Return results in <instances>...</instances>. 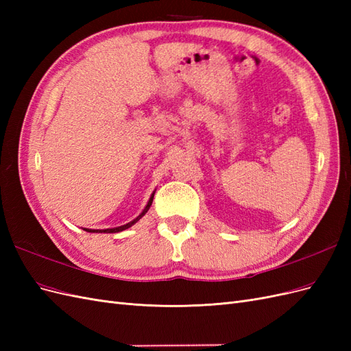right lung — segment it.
Returning a JSON list of instances; mask_svg holds the SVG:
<instances>
[{
	"instance_id": "right-lung-1",
	"label": "right lung",
	"mask_w": 351,
	"mask_h": 351,
	"mask_svg": "<svg viewBox=\"0 0 351 351\" xmlns=\"http://www.w3.org/2000/svg\"><path fill=\"white\" fill-rule=\"evenodd\" d=\"M154 195H155V192L152 193V196L149 197V202H147V205L145 206V209L142 210V214L137 217V218H134L133 221H130V222H127V224H124V226H120V227H115V228H105V230H90V228H84V231H88V232H120V231H123V230H127V228H130L132 226H134L137 221H139L147 210H149V208H151V205H152V200H154Z\"/></svg>"
}]
</instances>
